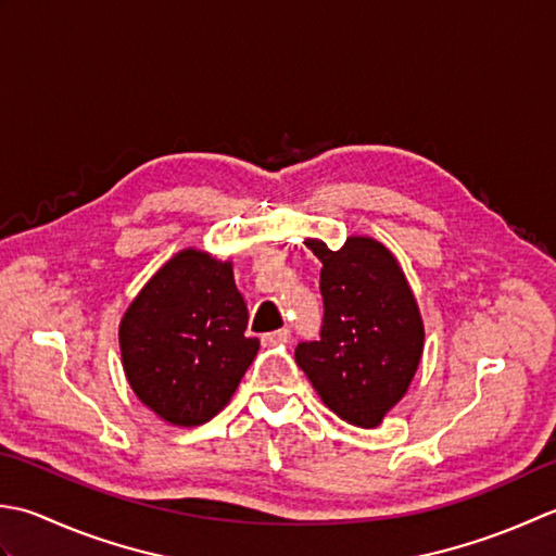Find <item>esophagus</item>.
<instances>
[{
  "mask_svg": "<svg viewBox=\"0 0 556 556\" xmlns=\"http://www.w3.org/2000/svg\"><path fill=\"white\" fill-rule=\"evenodd\" d=\"M288 341H290V328H280V331L262 336L264 345H280V343H288Z\"/></svg>",
  "mask_w": 556,
  "mask_h": 556,
  "instance_id": "esophagus-1",
  "label": "esophagus"
}]
</instances>
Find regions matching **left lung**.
<instances>
[{
	"label": "left lung",
	"instance_id": "8db88e82",
	"mask_svg": "<svg viewBox=\"0 0 556 556\" xmlns=\"http://www.w3.org/2000/svg\"><path fill=\"white\" fill-rule=\"evenodd\" d=\"M324 264L321 341L294 350L326 407L362 429L379 427L407 393L425 350V324L399 258L374 237L341 249L304 240Z\"/></svg>",
	"mask_w": 556,
	"mask_h": 556
}]
</instances>
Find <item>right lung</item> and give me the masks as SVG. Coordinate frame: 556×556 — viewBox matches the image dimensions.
Instances as JSON below:
<instances>
[{"instance_id":"obj_1","label":"right lung","mask_w":556,"mask_h":556,"mask_svg":"<svg viewBox=\"0 0 556 556\" xmlns=\"http://www.w3.org/2000/svg\"><path fill=\"white\" fill-rule=\"evenodd\" d=\"M232 262L187 247L155 270L119 321L131 391L175 427L218 415L258 353Z\"/></svg>"}]
</instances>
